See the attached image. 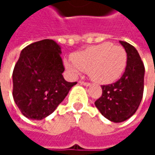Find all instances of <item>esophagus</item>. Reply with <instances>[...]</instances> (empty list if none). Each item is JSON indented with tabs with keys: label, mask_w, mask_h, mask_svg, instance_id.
I'll use <instances>...</instances> for the list:
<instances>
[{
	"label": "esophagus",
	"mask_w": 155,
	"mask_h": 155,
	"mask_svg": "<svg viewBox=\"0 0 155 155\" xmlns=\"http://www.w3.org/2000/svg\"><path fill=\"white\" fill-rule=\"evenodd\" d=\"M81 85H83V86H86V87H88V86H91V83H89V82H85V81H80L79 82Z\"/></svg>",
	"instance_id": "obj_1"
}]
</instances>
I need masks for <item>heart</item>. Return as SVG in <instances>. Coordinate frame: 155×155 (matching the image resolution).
<instances>
[{"mask_svg":"<svg viewBox=\"0 0 155 155\" xmlns=\"http://www.w3.org/2000/svg\"><path fill=\"white\" fill-rule=\"evenodd\" d=\"M127 55L120 46L109 42L90 47L73 54V60L65 59L64 67L73 75L81 71L88 72L90 78L100 84H109L118 80L125 72Z\"/></svg>","mask_w":155,"mask_h":155,"instance_id":"heart-1","label":"heart"}]
</instances>
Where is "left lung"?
Listing matches in <instances>:
<instances>
[{
    "label": "left lung",
    "instance_id": "obj_1",
    "mask_svg": "<svg viewBox=\"0 0 155 155\" xmlns=\"http://www.w3.org/2000/svg\"><path fill=\"white\" fill-rule=\"evenodd\" d=\"M119 43L127 55L126 71L117 82L101 86L102 96L94 103L101 115L114 123L126 121L136 113L143 92L144 66L139 54L132 45Z\"/></svg>",
    "mask_w": 155,
    "mask_h": 155
}]
</instances>
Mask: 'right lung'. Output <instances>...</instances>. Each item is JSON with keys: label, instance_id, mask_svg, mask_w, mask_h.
I'll list each match as a JSON object with an SVG mask.
<instances>
[{"label": "right lung", "instance_id": "add662e5", "mask_svg": "<svg viewBox=\"0 0 155 155\" xmlns=\"http://www.w3.org/2000/svg\"><path fill=\"white\" fill-rule=\"evenodd\" d=\"M61 54V47L52 39L32 43L20 52L12 74V95L26 117H47L77 83L64 80Z\"/></svg>", "mask_w": 155, "mask_h": 155}]
</instances>
